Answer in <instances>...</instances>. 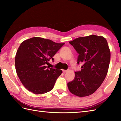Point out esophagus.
<instances>
[{
  "instance_id": "obj_1",
  "label": "esophagus",
  "mask_w": 121,
  "mask_h": 121,
  "mask_svg": "<svg viewBox=\"0 0 121 121\" xmlns=\"http://www.w3.org/2000/svg\"><path fill=\"white\" fill-rule=\"evenodd\" d=\"M62 71H63V73H66V72L68 71V70H62Z\"/></svg>"
}]
</instances>
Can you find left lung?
<instances>
[{
    "mask_svg": "<svg viewBox=\"0 0 121 121\" xmlns=\"http://www.w3.org/2000/svg\"><path fill=\"white\" fill-rule=\"evenodd\" d=\"M69 43L78 53L77 63L83 65L68 83V88L77 96H89L101 86L108 71L111 54L107 41L102 36L91 35Z\"/></svg>",
    "mask_w": 121,
    "mask_h": 121,
    "instance_id": "8db88e82",
    "label": "left lung"
}]
</instances>
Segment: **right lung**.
Returning a JSON list of instances; mask_svg holds the SVG:
<instances>
[{
  "mask_svg": "<svg viewBox=\"0 0 121 121\" xmlns=\"http://www.w3.org/2000/svg\"><path fill=\"white\" fill-rule=\"evenodd\" d=\"M65 43L35 37L22 42L15 58L17 75L28 91L43 94L53 88L62 71L47 66Z\"/></svg>",
  "mask_w": 121,
  "mask_h": 121,
  "instance_id": "obj_1",
  "label": "right lung"
}]
</instances>
